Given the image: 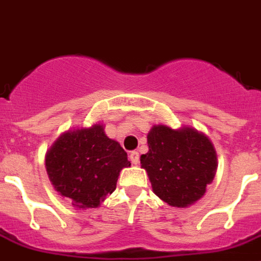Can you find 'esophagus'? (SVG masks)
Returning a JSON list of instances; mask_svg holds the SVG:
<instances>
[{"label":"esophagus","mask_w":261,"mask_h":261,"mask_svg":"<svg viewBox=\"0 0 261 261\" xmlns=\"http://www.w3.org/2000/svg\"><path fill=\"white\" fill-rule=\"evenodd\" d=\"M129 160H130V163H132V164H135V165L139 164V161H140L139 152H136V150L130 152V154H129Z\"/></svg>","instance_id":"34e87169"}]
</instances>
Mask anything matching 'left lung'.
I'll return each instance as SVG.
<instances>
[{"mask_svg":"<svg viewBox=\"0 0 261 261\" xmlns=\"http://www.w3.org/2000/svg\"><path fill=\"white\" fill-rule=\"evenodd\" d=\"M148 146L140 161L163 201L184 208L203 197L217 167L216 152L206 136L192 128L154 125L148 133Z\"/></svg>","mask_w":261,"mask_h":261,"instance_id":"1","label":"left lung"}]
</instances>
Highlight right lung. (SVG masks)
<instances>
[{"instance_id": "add662e5", "label": "right lung", "mask_w": 261, "mask_h": 261, "mask_svg": "<svg viewBox=\"0 0 261 261\" xmlns=\"http://www.w3.org/2000/svg\"><path fill=\"white\" fill-rule=\"evenodd\" d=\"M45 164L60 195L72 200L76 208H96L115 191L120 171L130 167V161L120 144L96 124L60 136Z\"/></svg>"}]
</instances>
